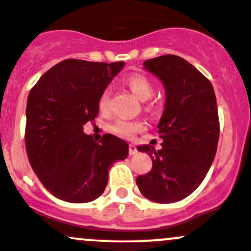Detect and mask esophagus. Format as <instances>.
<instances>
[{"instance_id": "esophagus-1", "label": "esophagus", "mask_w": 251, "mask_h": 251, "mask_svg": "<svg viewBox=\"0 0 251 251\" xmlns=\"http://www.w3.org/2000/svg\"><path fill=\"white\" fill-rule=\"evenodd\" d=\"M136 153H137V148H136V146L130 144V146H128V154H130V155H135Z\"/></svg>"}]
</instances>
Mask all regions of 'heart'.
I'll use <instances>...</instances> for the list:
<instances>
[{"label":"heart","instance_id":"1","mask_svg":"<svg viewBox=\"0 0 251 251\" xmlns=\"http://www.w3.org/2000/svg\"><path fill=\"white\" fill-rule=\"evenodd\" d=\"M127 86L130 90L136 95V97L140 98L141 100H147L153 96L154 93V86L151 81L148 77L143 76V75H132L127 78ZM110 102V90L103 91L100 98V109L107 110L109 107ZM146 128L143 121L141 120H124V119H119L115 123L110 125V132L114 133L115 136L120 138H125V140H131L135 137L136 133L142 132Z\"/></svg>","mask_w":251,"mask_h":251}]
</instances>
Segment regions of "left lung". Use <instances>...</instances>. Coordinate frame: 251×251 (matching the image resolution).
Instances as JSON below:
<instances>
[{"label":"left lung","mask_w":251,"mask_h":251,"mask_svg":"<svg viewBox=\"0 0 251 251\" xmlns=\"http://www.w3.org/2000/svg\"><path fill=\"white\" fill-rule=\"evenodd\" d=\"M144 69L165 86V109L158 133L160 151L137 147L153 161L136 178L141 193L155 203H175L193 193L206 176L217 151L220 121L211 82L183 58L174 54L148 59Z\"/></svg>","instance_id":"obj_1"}]
</instances>
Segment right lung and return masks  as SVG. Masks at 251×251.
I'll return each mask as SVG.
<instances>
[{
	"label": "right lung",
	"instance_id": "add662e5",
	"mask_svg": "<svg viewBox=\"0 0 251 251\" xmlns=\"http://www.w3.org/2000/svg\"><path fill=\"white\" fill-rule=\"evenodd\" d=\"M124 62L65 59L45 73L30 90L25 148L32 170L46 189L69 203L102 196L108 171L128 155V146L105 133L100 142L82 126L100 111V98Z\"/></svg>",
	"mask_w": 251,
	"mask_h": 251
}]
</instances>
